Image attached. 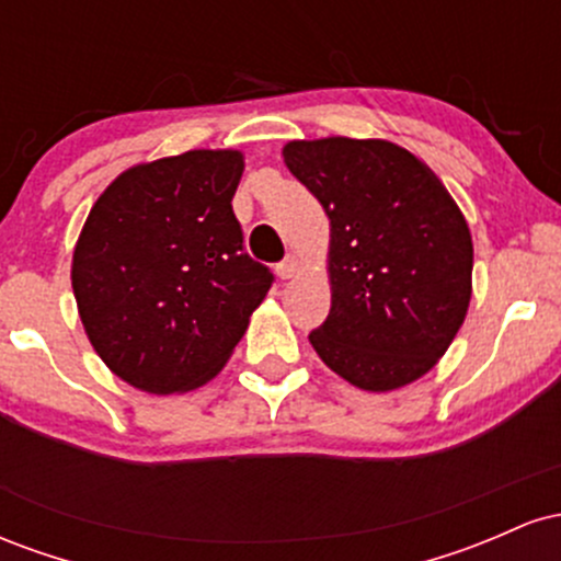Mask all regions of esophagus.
<instances>
[{"instance_id":"34e87169","label":"esophagus","mask_w":561,"mask_h":561,"mask_svg":"<svg viewBox=\"0 0 561 561\" xmlns=\"http://www.w3.org/2000/svg\"><path fill=\"white\" fill-rule=\"evenodd\" d=\"M298 272H300V261L295 259V255H287L285 261L279 263V266H276V276H279V279H293V276H298Z\"/></svg>"}]
</instances>
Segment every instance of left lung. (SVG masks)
<instances>
[{
	"label": "left lung",
	"instance_id": "obj_1",
	"mask_svg": "<svg viewBox=\"0 0 561 561\" xmlns=\"http://www.w3.org/2000/svg\"><path fill=\"white\" fill-rule=\"evenodd\" d=\"M285 165L330 218L332 308L313 351L334 375L390 392L427 375L472 300V234L427 163L388 139H293Z\"/></svg>",
	"mask_w": 561,
	"mask_h": 561
}]
</instances>
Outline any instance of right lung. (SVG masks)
<instances>
[{
    "label": "right lung",
    "mask_w": 561,
    "mask_h": 561,
    "mask_svg": "<svg viewBox=\"0 0 561 561\" xmlns=\"http://www.w3.org/2000/svg\"><path fill=\"white\" fill-rule=\"evenodd\" d=\"M242 171L231 147L147 160L89 210L70 285L96 356L131 388H203L266 298L272 274L248 259L231 210Z\"/></svg>",
    "instance_id": "obj_1"
}]
</instances>
